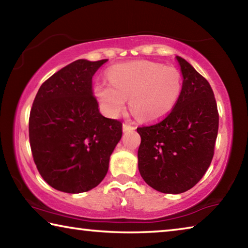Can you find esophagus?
<instances>
[{
  "mask_svg": "<svg viewBox=\"0 0 248 248\" xmlns=\"http://www.w3.org/2000/svg\"><path fill=\"white\" fill-rule=\"evenodd\" d=\"M123 129H124V132H127V131H131V130H134L136 128H134L133 125H131V124H123Z\"/></svg>",
  "mask_w": 248,
  "mask_h": 248,
  "instance_id": "obj_1",
  "label": "esophagus"
}]
</instances>
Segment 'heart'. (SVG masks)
<instances>
[{
	"mask_svg": "<svg viewBox=\"0 0 248 248\" xmlns=\"http://www.w3.org/2000/svg\"><path fill=\"white\" fill-rule=\"evenodd\" d=\"M109 79L96 82L94 95L109 117L119 116L127 105L138 118L161 119L173 110L183 91V78L173 66L151 61L118 64L109 70Z\"/></svg>",
	"mask_w": 248,
	"mask_h": 248,
	"instance_id": "b5f03b06",
	"label": "heart"
}]
</instances>
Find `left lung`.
Returning <instances> with one entry per match:
<instances>
[{"instance_id": "obj_1", "label": "left lung", "mask_w": 248, "mask_h": 248, "mask_svg": "<svg viewBox=\"0 0 248 248\" xmlns=\"http://www.w3.org/2000/svg\"><path fill=\"white\" fill-rule=\"evenodd\" d=\"M183 91L170 114L138 128V167L144 182L163 194H182L202 178L215 153L219 129L215 94L209 82L185 59L176 57Z\"/></svg>"}]
</instances>
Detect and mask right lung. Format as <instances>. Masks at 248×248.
<instances>
[{
  "label": "right lung",
  "mask_w": 248,
  "mask_h": 248,
  "mask_svg": "<svg viewBox=\"0 0 248 248\" xmlns=\"http://www.w3.org/2000/svg\"><path fill=\"white\" fill-rule=\"evenodd\" d=\"M108 60L79 59L58 71L37 93L29 116V142L45 182L79 194L106 176L109 158L123 136V124L99 112L94 74Z\"/></svg>",
  "instance_id": "right-lung-1"
}]
</instances>
